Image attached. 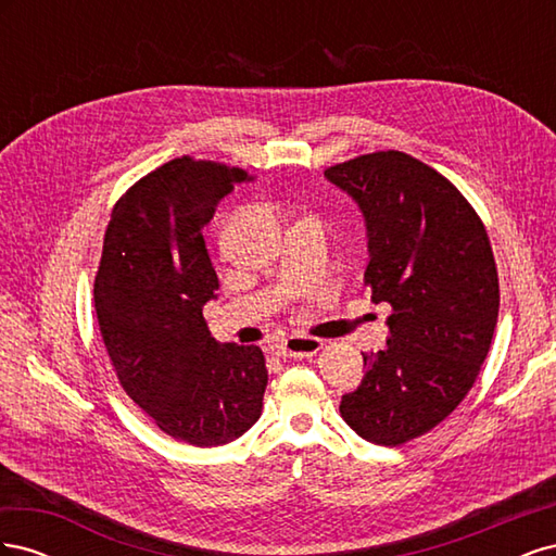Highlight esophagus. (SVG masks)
Here are the masks:
<instances>
[{"label": "esophagus", "instance_id": "34e87169", "mask_svg": "<svg viewBox=\"0 0 556 556\" xmlns=\"http://www.w3.org/2000/svg\"><path fill=\"white\" fill-rule=\"evenodd\" d=\"M319 348H323V341L319 339L294 333V336H288V339H282L276 345V352L282 359H292V357L296 359V357H313Z\"/></svg>", "mask_w": 556, "mask_h": 556}]
</instances>
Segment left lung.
Returning a JSON list of instances; mask_svg holds the SVG:
<instances>
[{
  "instance_id": "left-lung-1",
  "label": "left lung",
  "mask_w": 556,
  "mask_h": 556,
  "mask_svg": "<svg viewBox=\"0 0 556 556\" xmlns=\"http://www.w3.org/2000/svg\"><path fill=\"white\" fill-rule=\"evenodd\" d=\"M362 211L376 304L387 301V345L362 352L366 374L341 417L362 439L401 445L459 406L490 352L498 274L478 213L454 185L399 150L325 172Z\"/></svg>"
}]
</instances>
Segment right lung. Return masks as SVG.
<instances>
[{"instance_id": "1", "label": "right lung", "mask_w": 556, "mask_h": 556, "mask_svg": "<svg viewBox=\"0 0 556 556\" xmlns=\"http://www.w3.org/2000/svg\"><path fill=\"white\" fill-rule=\"evenodd\" d=\"M243 169L178 157L131 185L104 233L94 308L123 390L155 425L197 447L237 441L262 415L268 382L257 345L217 343L204 227Z\"/></svg>"}]
</instances>
